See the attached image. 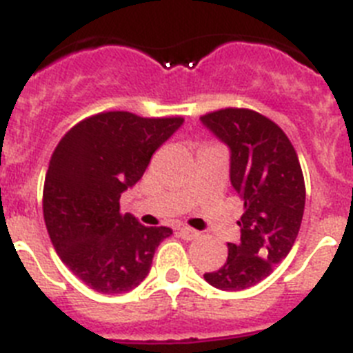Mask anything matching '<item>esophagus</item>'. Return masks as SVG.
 I'll return each instance as SVG.
<instances>
[{"label":"esophagus","mask_w":353,"mask_h":353,"mask_svg":"<svg viewBox=\"0 0 353 353\" xmlns=\"http://www.w3.org/2000/svg\"><path fill=\"white\" fill-rule=\"evenodd\" d=\"M179 232H180V236L185 240H194L199 236V232H196V230H192V228L189 226H180Z\"/></svg>","instance_id":"esophagus-1"}]
</instances>
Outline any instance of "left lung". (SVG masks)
I'll return each instance as SVG.
<instances>
[{"instance_id":"obj_1","label":"left lung","mask_w":353,"mask_h":353,"mask_svg":"<svg viewBox=\"0 0 353 353\" xmlns=\"http://www.w3.org/2000/svg\"><path fill=\"white\" fill-rule=\"evenodd\" d=\"M201 121L230 146V180L244 201L240 242L228 244L223 267L203 277L215 288L239 292L263 281L295 244L304 215V174L292 141L270 118L226 108Z\"/></svg>"}]
</instances>
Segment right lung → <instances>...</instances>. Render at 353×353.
Listing matches in <instances>:
<instances>
[{
	"label": "right lung",
	"instance_id": "1",
	"mask_svg": "<svg viewBox=\"0 0 353 353\" xmlns=\"http://www.w3.org/2000/svg\"><path fill=\"white\" fill-rule=\"evenodd\" d=\"M182 117L105 111L84 118L54 148L43 182V221L58 256L99 293H125L148 276L155 249L173 233L120 212L155 150Z\"/></svg>",
	"mask_w": 353,
	"mask_h": 353
}]
</instances>
